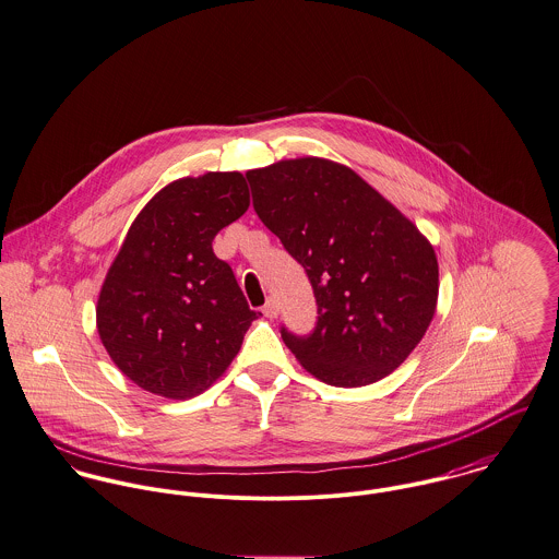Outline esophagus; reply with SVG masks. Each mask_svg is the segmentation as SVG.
Masks as SVG:
<instances>
[{"mask_svg":"<svg viewBox=\"0 0 559 559\" xmlns=\"http://www.w3.org/2000/svg\"><path fill=\"white\" fill-rule=\"evenodd\" d=\"M263 314H265V317H270V319H274V317L278 314V305H276L274 300H267V302H265V307H263Z\"/></svg>","mask_w":559,"mask_h":559,"instance_id":"34e87169","label":"esophagus"}]
</instances>
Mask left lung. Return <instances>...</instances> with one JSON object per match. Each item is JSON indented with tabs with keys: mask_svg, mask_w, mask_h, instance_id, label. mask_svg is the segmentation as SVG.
Returning a JSON list of instances; mask_svg holds the SVG:
<instances>
[{
	"mask_svg": "<svg viewBox=\"0 0 559 559\" xmlns=\"http://www.w3.org/2000/svg\"><path fill=\"white\" fill-rule=\"evenodd\" d=\"M252 205L307 270L317 325L283 341L307 371L338 388L401 367L437 310L433 245L354 169L317 156L247 171Z\"/></svg>",
	"mask_w": 559,
	"mask_h": 559,
	"instance_id": "obj_1",
	"label": "left lung"
}]
</instances>
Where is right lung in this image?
<instances>
[{
    "mask_svg": "<svg viewBox=\"0 0 559 559\" xmlns=\"http://www.w3.org/2000/svg\"><path fill=\"white\" fill-rule=\"evenodd\" d=\"M238 171H207L160 188L132 221L96 305L98 336L145 392L187 401L238 356L252 319L212 240L249 210Z\"/></svg>",
    "mask_w": 559,
    "mask_h": 559,
    "instance_id": "right-lung-1",
    "label": "right lung"
}]
</instances>
